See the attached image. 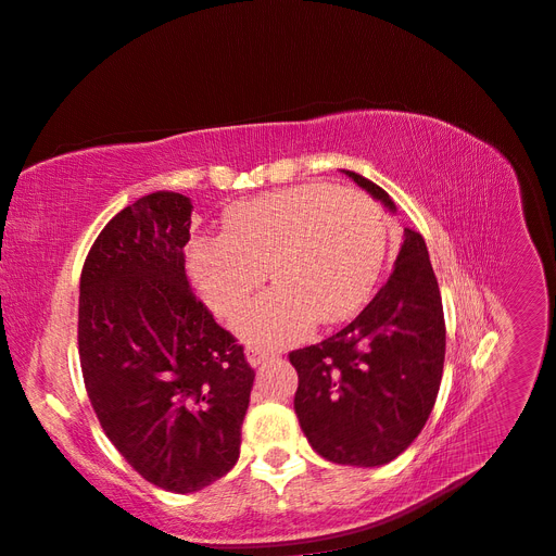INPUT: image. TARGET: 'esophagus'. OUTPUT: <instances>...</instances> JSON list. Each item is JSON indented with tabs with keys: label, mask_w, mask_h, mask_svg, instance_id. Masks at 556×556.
Masks as SVG:
<instances>
[{
	"label": "esophagus",
	"mask_w": 556,
	"mask_h": 556,
	"mask_svg": "<svg viewBox=\"0 0 556 556\" xmlns=\"http://www.w3.org/2000/svg\"><path fill=\"white\" fill-rule=\"evenodd\" d=\"M267 358H273V356H269L267 352H263V349H258V346H249L247 349V361L251 363L253 368L261 366V363H265Z\"/></svg>",
	"instance_id": "1"
}]
</instances>
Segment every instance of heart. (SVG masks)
<instances>
[{
    "mask_svg": "<svg viewBox=\"0 0 556 556\" xmlns=\"http://www.w3.org/2000/svg\"><path fill=\"white\" fill-rule=\"evenodd\" d=\"M387 256L382 210L366 193L326 184L281 188L237 202L220 237L190 249V275L210 307L237 314L235 330L253 346H283L316 324H338L366 303Z\"/></svg>",
    "mask_w": 556,
    "mask_h": 556,
    "instance_id": "obj_1",
    "label": "heart"
}]
</instances>
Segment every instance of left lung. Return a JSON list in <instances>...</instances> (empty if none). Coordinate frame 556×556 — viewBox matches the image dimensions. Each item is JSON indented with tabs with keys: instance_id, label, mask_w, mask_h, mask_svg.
I'll use <instances>...</instances> for the list:
<instances>
[{
	"instance_id": "obj_1",
	"label": "left lung",
	"mask_w": 556,
	"mask_h": 556,
	"mask_svg": "<svg viewBox=\"0 0 556 556\" xmlns=\"http://www.w3.org/2000/svg\"><path fill=\"white\" fill-rule=\"evenodd\" d=\"M389 210L387 190L344 169ZM293 399L314 452L340 466H384L431 415L445 366V314L424 237L405 230L393 273L356 319L319 344L295 349Z\"/></svg>"
}]
</instances>
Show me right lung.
Listing matches in <instances>:
<instances>
[{"label":"right lung","mask_w":556,"mask_h":556,"mask_svg":"<svg viewBox=\"0 0 556 556\" xmlns=\"http://www.w3.org/2000/svg\"><path fill=\"white\" fill-rule=\"evenodd\" d=\"M186 195H144L92 242L78 295V358L102 431L174 494L237 464L253 387L244 346L190 289Z\"/></svg>","instance_id":"add662e5"}]
</instances>
